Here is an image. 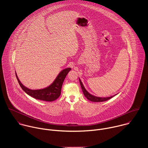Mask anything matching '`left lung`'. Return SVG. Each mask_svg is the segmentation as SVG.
<instances>
[{"mask_svg": "<svg viewBox=\"0 0 148 148\" xmlns=\"http://www.w3.org/2000/svg\"><path fill=\"white\" fill-rule=\"evenodd\" d=\"M79 81L80 86H81V87L82 88V92H83V94H84V96H85L90 101H92V102H103V101H107V100L112 98V97H114V96H115L118 94H115L114 95H112V96H111V97H99L93 95L91 94L90 93H89L86 90V89L85 88V87H84V86L83 85L82 82H81L80 78H79Z\"/></svg>", "mask_w": 148, "mask_h": 148, "instance_id": "left-lung-1", "label": "left lung"}]
</instances>
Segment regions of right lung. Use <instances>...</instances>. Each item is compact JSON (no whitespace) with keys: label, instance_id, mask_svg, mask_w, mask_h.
Here are the masks:
<instances>
[{"label":"right lung","instance_id":"1","mask_svg":"<svg viewBox=\"0 0 148 148\" xmlns=\"http://www.w3.org/2000/svg\"><path fill=\"white\" fill-rule=\"evenodd\" d=\"M71 68H67L62 70L49 86L39 90H31L27 88L20 82L16 71L15 74L20 86L27 95L37 99L51 102L57 99L60 97L62 83L69 72L71 71Z\"/></svg>","mask_w":148,"mask_h":148}]
</instances>
